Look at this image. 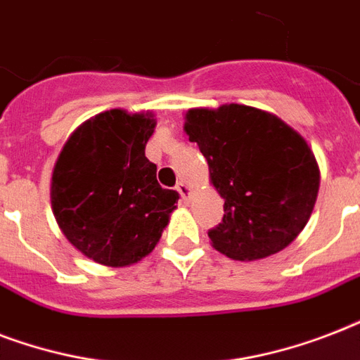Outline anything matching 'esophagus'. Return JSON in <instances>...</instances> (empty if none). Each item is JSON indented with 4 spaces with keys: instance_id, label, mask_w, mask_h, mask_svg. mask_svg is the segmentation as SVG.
Here are the masks:
<instances>
[{
    "instance_id": "1",
    "label": "esophagus",
    "mask_w": 360,
    "mask_h": 360,
    "mask_svg": "<svg viewBox=\"0 0 360 360\" xmlns=\"http://www.w3.org/2000/svg\"><path fill=\"white\" fill-rule=\"evenodd\" d=\"M175 188H177V192H179L181 198H183V202H188V198H191V186L186 185L185 181H179Z\"/></svg>"
}]
</instances>
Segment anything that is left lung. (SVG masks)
Segmentation results:
<instances>
[{
	"label": "left lung",
	"instance_id": "8db88e82",
	"mask_svg": "<svg viewBox=\"0 0 360 360\" xmlns=\"http://www.w3.org/2000/svg\"><path fill=\"white\" fill-rule=\"evenodd\" d=\"M185 120L224 198V219L209 230L214 250L240 262L284 250L318 198L319 168L307 140L274 114L245 104L192 108Z\"/></svg>",
	"mask_w": 360,
	"mask_h": 360
}]
</instances>
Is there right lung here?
Segmentation results:
<instances>
[{
    "label": "right lung",
    "instance_id": "add662e5",
    "mask_svg": "<svg viewBox=\"0 0 360 360\" xmlns=\"http://www.w3.org/2000/svg\"><path fill=\"white\" fill-rule=\"evenodd\" d=\"M151 112L108 110L70 134L53 166L50 200L59 230L93 262L127 267L140 262L168 226L179 194L158 185L146 143Z\"/></svg>",
    "mask_w": 360,
    "mask_h": 360
}]
</instances>
